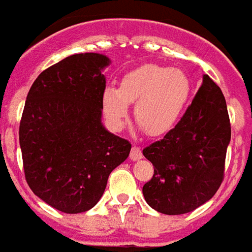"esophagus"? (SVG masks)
I'll use <instances>...</instances> for the list:
<instances>
[{
  "instance_id": "esophagus-1",
  "label": "esophagus",
  "mask_w": 252,
  "mask_h": 252,
  "mask_svg": "<svg viewBox=\"0 0 252 252\" xmlns=\"http://www.w3.org/2000/svg\"><path fill=\"white\" fill-rule=\"evenodd\" d=\"M130 158H131L133 161H137V160L142 158V152H141L140 148H137V146H133V148H131V152H130Z\"/></svg>"
}]
</instances>
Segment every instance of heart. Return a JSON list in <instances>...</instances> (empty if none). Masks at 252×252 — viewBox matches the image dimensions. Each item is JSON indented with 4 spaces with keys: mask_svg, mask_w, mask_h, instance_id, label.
<instances>
[{
    "mask_svg": "<svg viewBox=\"0 0 252 252\" xmlns=\"http://www.w3.org/2000/svg\"><path fill=\"white\" fill-rule=\"evenodd\" d=\"M191 92L187 74L180 69L148 63L126 73L119 88L106 87L101 107L107 123L122 130L134 104L135 121L152 137L172 129L183 112Z\"/></svg>",
    "mask_w": 252,
    "mask_h": 252,
    "instance_id": "1",
    "label": "heart"
}]
</instances>
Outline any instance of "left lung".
Here are the masks:
<instances>
[{
    "label": "left lung",
    "instance_id": "1",
    "mask_svg": "<svg viewBox=\"0 0 252 252\" xmlns=\"http://www.w3.org/2000/svg\"><path fill=\"white\" fill-rule=\"evenodd\" d=\"M231 125L225 97L203 76L202 85L174 129L142 151L155 167L144 185L146 203L164 215H185L208 202L224 178Z\"/></svg>",
    "mask_w": 252,
    "mask_h": 252
}]
</instances>
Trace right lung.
I'll list each match as a JSON object with an SVG mask.
<instances>
[{
	"label": "right lung",
	"instance_id": "add662e5",
	"mask_svg": "<svg viewBox=\"0 0 252 252\" xmlns=\"http://www.w3.org/2000/svg\"><path fill=\"white\" fill-rule=\"evenodd\" d=\"M111 60L74 54L42 72L27 94L20 140L28 186L63 213L92 209L131 144L101 123L103 70Z\"/></svg>",
	"mask_w": 252,
	"mask_h": 252
}]
</instances>
